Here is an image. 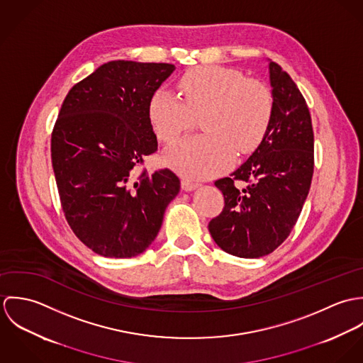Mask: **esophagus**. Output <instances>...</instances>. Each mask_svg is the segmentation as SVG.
Here are the masks:
<instances>
[{
    "label": "esophagus",
    "mask_w": 363,
    "mask_h": 363,
    "mask_svg": "<svg viewBox=\"0 0 363 363\" xmlns=\"http://www.w3.org/2000/svg\"><path fill=\"white\" fill-rule=\"evenodd\" d=\"M197 187H199V183H196V182L190 180V179H182V189L184 191H191V190H194Z\"/></svg>",
    "instance_id": "1"
}]
</instances>
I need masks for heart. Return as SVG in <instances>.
<instances>
[{
  "label": "heart",
  "instance_id": "b5f03b06",
  "mask_svg": "<svg viewBox=\"0 0 363 363\" xmlns=\"http://www.w3.org/2000/svg\"><path fill=\"white\" fill-rule=\"evenodd\" d=\"M180 98L157 89L148 102V120L159 141L170 144L201 118L204 135L184 140L167 152V162L193 179L225 169L235 152L245 155L264 140L274 114L268 86L235 68L201 65L179 81Z\"/></svg>",
  "mask_w": 363,
  "mask_h": 363
}]
</instances>
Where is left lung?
Masks as SVG:
<instances>
[{"instance_id": "obj_1", "label": "left lung", "mask_w": 363, "mask_h": 363, "mask_svg": "<svg viewBox=\"0 0 363 363\" xmlns=\"http://www.w3.org/2000/svg\"><path fill=\"white\" fill-rule=\"evenodd\" d=\"M269 81L274 99L269 128L253 155L230 177L215 182L225 207L208 223L215 243L242 259L267 256L284 243L302 212L314 169V135L303 95L274 61Z\"/></svg>"}]
</instances>
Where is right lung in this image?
Listing matches in <instances>:
<instances>
[{
	"label": "right lung",
	"mask_w": 363,
	"mask_h": 363,
	"mask_svg": "<svg viewBox=\"0 0 363 363\" xmlns=\"http://www.w3.org/2000/svg\"><path fill=\"white\" fill-rule=\"evenodd\" d=\"M173 71L167 62L110 61L61 104L52 133L61 208L75 236L104 257L143 253L179 194L170 169L138 170L157 151L148 102Z\"/></svg>",
	"instance_id": "right-lung-1"
}]
</instances>
